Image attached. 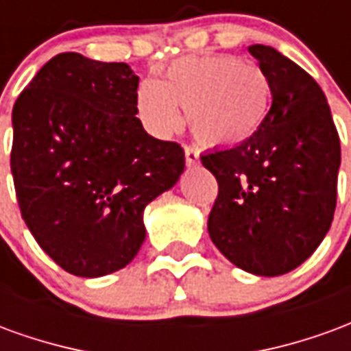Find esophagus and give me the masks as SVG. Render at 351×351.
<instances>
[{
	"mask_svg": "<svg viewBox=\"0 0 351 351\" xmlns=\"http://www.w3.org/2000/svg\"><path fill=\"white\" fill-rule=\"evenodd\" d=\"M184 154H186V165L188 167H195L199 165V152L193 146H184Z\"/></svg>",
	"mask_w": 351,
	"mask_h": 351,
	"instance_id": "34e87169",
	"label": "esophagus"
}]
</instances>
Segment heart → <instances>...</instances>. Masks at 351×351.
<instances>
[{
  "label": "heart",
  "instance_id": "b5f03b06",
  "mask_svg": "<svg viewBox=\"0 0 351 351\" xmlns=\"http://www.w3.org/2000/svg\"><path fill=\"white\" fill-rule=\"evenodd\" d=\"M271 95L259 65L229 54L188 56L169 65L161 80L141 82L137 112L148 130L167 135L180 125V108L199 143L231 148L261 130Z\"/></svg>",
  "mask_w": 351,
  "mask_h": 351
}]
</instances>
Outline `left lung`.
Returning a JSON list of instances; mask_svg holds the SVG:
<instances>
[{
  "label": "left lung",
  "instance_id": "1",
  "mask_svg": "<svg viewBox=\"0 0 351 351\" xmlns=\"http://www.w3.org/2000/svg\"><path fill=\"white\" fill-rule=\"evenodd\" d=\"M271 82L261 130L243 145L201 156L218 180L208 235L233 265L280 276L314 254L337 206L340 138L317 82L265 45H252Z\"/></svg>",
  "mask_w": 351,
  "mask_h": 351
}]
</instances>
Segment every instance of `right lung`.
I'll return each mask as SVG.
<instances>
[{
	"mask_svg": "<svg viewBox=\"0 0 351 351\" xmlns=\"http://www.w3.org/2000/svg\"><path fill=\"white\" fill-rule=\"evenodd\" d=\"M128 64L77 52L43 65L12 107L11 171L20 213L64 271H120L146 237L145 206L184 173L182 146L148 135Z\"/></svg>",
	"mask_w": 351,
	"mask_h": 351,
	"instance_id": "right-lung-1",
	"label": "right lung"
}]
</instances>
